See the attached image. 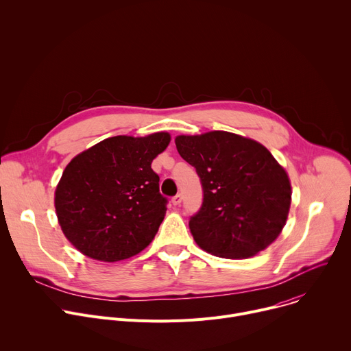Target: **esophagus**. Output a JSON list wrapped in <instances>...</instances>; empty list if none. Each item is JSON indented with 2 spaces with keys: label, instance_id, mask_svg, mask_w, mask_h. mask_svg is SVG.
Segmentation results:
<instances>
[{
  "label": "esophagus",
  "instance_id": "34e87169",
  "mask_svg": "<svg viewBox=\"0 0 351 351\" xmlns=\"http://www.w3.org/2000/svg\"><path fill=\"white\" fill-rule=\"evenodd\" d=\"M182 203V194H176L172 197V204L173 206H180Z\"/></svg>",
  "mask_w": 351,
  "mask_h": 351
}]
</instances>
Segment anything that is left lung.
<instances>
[{
	"label": "left lung",
	"mask_w": 351,
	"mask_h": 351,
	"mask_svg": "<svg viewBox=\"0 0 351 351\" xmlns=\"http://www.w3.org/2000/svg\"><path fill=\"white\" fill-rule=\"evenodd\" d=\"M175 143L203 187V204L189 221L195 243L230 260L267 248L282 232L291 199L287 173L268 149L222 130Z\"/></svg>",
	"instance_id": "left-lung-1"
}]
</instances>
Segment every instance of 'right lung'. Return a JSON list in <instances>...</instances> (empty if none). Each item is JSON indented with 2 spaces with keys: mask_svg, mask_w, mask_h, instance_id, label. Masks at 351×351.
<instances>
[{
  "mask_svg": "<svg viewBox=\"0 0 351 351\" xmlns=\"http://www.w3.org/2000/svg\"><path fill=\"white\" fill-rule=\"evenodd\" d=\"M169 141L165 132L115 136L68 164L56 190V210L64 234L80 253L114 263L152 243L168 204L152 162Z\"/></svg>",
  "mask_w": 351,
  "mask_h": 351,
  "instance_id": "1",
  "label": "right lung"
}]
</instances>
